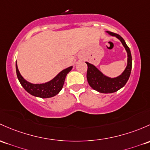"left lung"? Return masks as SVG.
Returning a JSON list of instances; mask_svg holds the SVG:
<instances>
[{"label": "left lung", "mask_w": 150, "mask_h": 150, "mask_svg": "<svg viewBox=\"0 0 150 150\" xmlns=\"http://www.w3.org/2000/svg\"><path fill=\"white\" fill-rule=\"evenodd\" d=\"M106 32L111 36L116 37L117 39H119L125 48L127 52V57H128L127 67L119 76L111 78L103 75L93 64L86 62L88 65L87 80L90 86L98 92L102 93H112L124 87L128 81L131 74V70H132V58L130 50L126 44L124 39L117 34L111 32V31H106Z\"/></svg>", "instance_id": "obj_1"}]
</instances>
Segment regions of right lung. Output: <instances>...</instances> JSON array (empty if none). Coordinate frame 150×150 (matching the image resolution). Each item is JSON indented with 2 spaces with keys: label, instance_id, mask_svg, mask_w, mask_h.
I'll use <instances>...</instances> for the list:
<instances>
[{
  "label": "right lung",
  "instance_id": "right-lung-1",
  "mask_svg": "<svg viewBox=\"0 0 150 150\" xmlns=\"http://www.w3.org/2000/svg\"><path fill=\"white\" fill-rule=\"evenodd\" d=\"M72 66H71L62 70L56 77H54L52 80L47 83H42V84H33L26 81L21 76L17 67V64H16L17 78L23 88L31 95L36 96V97L42 98L53 97L59 93L63 87L64 80L67 73L72 70Z\"/></svg>",
  "mask_w": 150,
  "mask_h": 150
}]
</instances>
